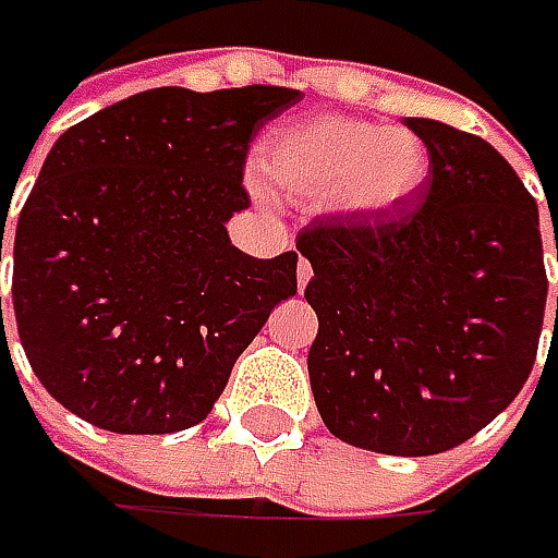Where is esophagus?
<instances>
[{
  "label": "esophagus",
  "instance_id": "esophagus-1",
  "mask_svg": "<svg viewBox=\"0 0 558 558\" xmlns=\"http://www.w3.org/2000/svg\"><path fill=\"white\" fill-rule=\"evenodd\" d=\"M311 276H313L311 264H307V260L301 257V260H298V289H304V286L311 282Z\"/></svg>",
  "mask_w": 558,
  "mask_h": 558
}]
</instances>
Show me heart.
I'll return each mask as SVG.
<instances>
[{
  "mask_svg": "<svg viewBox=\"0 0 558 558\" xmlns=\"http://www.w3.org/2000/svg\"><path fill=\"white\" fill-rule=\"evenodd\" d=\"M428 167L416 133L341 114L294 120L260 148V170L276 192L294 202H329L348 217H378L413 202Z\"/></svg>",
  "mask_w": 558,
  "mask_h": 558,
  "instance_id": "1",
  "label": "heart"
}]
</instances>
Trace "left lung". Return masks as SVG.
Here are the masks:
<instances>
[{"label":"left lung","mask_w":558,"mask_h":558,"mask_svg":"<svg viewBox=\"0 0 558 558\" xmlns=\"http://www.w3.org/2000/svg\"><path fill=\"white\" fill-rule=\"evenodd\" d=\"M403 123L432 163L418 202L395 217H316L298 235L313 267L304 298L319 316L307 369L335 438L432 457L522 391L547 269L537 202L504 155L438 120Z\"/></svg>","instance_id":"8db88e82"}]
</instances>
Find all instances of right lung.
<instances>
[{
  "instance_id": "obj_1",
  "label": "right lung",
  "mask_w": 558,
  "mask_h": 558,
  "mask_svg": "<svg viewBox=\"0 0 558 558\" xmlns=\"http://www.w3.org/2000/svg\"><path fill=\"white\" fill-rule=\"evenodd\" d=\"M301 98L161 86L58 136L17 217L11 307L64 410L118 435L207 418L272 307L298 291L294 251L242 254L226 220L251 204V140Z\"/></svg>"
}]
</instances>
